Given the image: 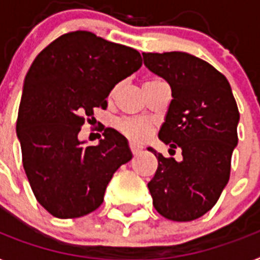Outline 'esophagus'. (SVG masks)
Wrapping results in <instances>:
<instances>
[{
  "label": "esophagus",
  "instance_id": "34e87169",
  "mask_svg": "<svg viewBox=\"0 0 260 260\" xmlns=\"http://www.w3.org/2000/svg\"><path fill=\"white\" fill-rule=\"evenodd\" d=\"M129 148H131V151H132V153H134V155H139V153L141 152V147H140V145H137V144H132V143H131Z\"/></svg>",
  "mask_w": 260,
  "mask_h": 260
}]
</instances>
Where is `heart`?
I'll use <instances>...</instances> for the list:
<instances>
[{"instance_id": "b5f03b06", "label": "heart", "mask_w": 260, "mask_h": 260, "mask_svg": "<svg viewBox=\"0 0 260 260\" xmlns=\"http://www.w3.org/2000/svg\"><path fill=\"white\" fill-rule=\"evenodd\" d=\"M155 82V81H149ZM147 84V82H145ZM119 129L125 135L128 139L134 141H144L148 139L152 132V126L148 121L140 119H124L119 121Z\"/></svg>"}]
</instances>
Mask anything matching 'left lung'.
I'll use <instances>...</instances> for the list:
<instances>
[{"instance_id": "obj_1", "label": "left lung", "mask_w": 260, "mask_h": 260, "mask_svg": "<svg viewBox=\"0 0 260 260\" xmlns=\"http://www.w3.org/2000/svg\"><path fill=\"white\" fill-rule=\"evenodd\" d=\"M144 65L171 86L172 101L159 139L181 149L183 160L148 151L159 161L148 183L161 216L189 221L216 204L229 183L231 156L238 144L239 111L224 76L202 58L184 52L143 53Z\"/></svg>"}]
</instances>
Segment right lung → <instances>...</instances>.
I'll use <instances>...</instances> for the list:
<instances>
[{
    "instance_id": "right-lung-1",
    "label": "right lung",
    "mask_w": 260,
    "mask_h": 260,
    "mask_svg": "<svg viewBox=\"0 0 260 260\" xmlns=\"http://www.w3.org/2000/svg\"><path fill=\"white\" fill-rule=\"evenodd\" d=\"M140 53L85 30L62 35L36 57L24 81L17 137L36 199L60 219L97 210L120 166L132 159L123 135L104 131L97 145L79 132L94 108H107L117 82L139 71Z\"/></svg>"
}]
</instances>
